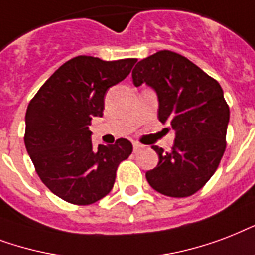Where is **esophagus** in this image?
I'll list each match as a JSON object with an SVG mask.
<instances>
[{"mask_svg": "<svg viewBox=\"0 0 255 255\" xmlns=\"http://www.w3.org/2000/svg\"><path fill=\"white\" fill-rule=\"evenodd\" d=\"M133 147H134V151H138L139 149H142V145L141 143H138V142H134Z\"/></svg>", "mask_w": 255, "mask_h": 255, "instance_id": "1", "label": "esophagus"}]
</instances>
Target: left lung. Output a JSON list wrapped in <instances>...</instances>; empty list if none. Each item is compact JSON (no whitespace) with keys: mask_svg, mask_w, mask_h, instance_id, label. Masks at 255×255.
Masks as SVG:
<instances>
[{"mask_svg":"<svg viewBox=\"0 0 255 255\" xmlns=\"http://www.w3.org/2000/svg\"><path fill=\"white\" fill-rule=\"evenodd\" d=\"M131 77L135 86L145 82L157 92L159 121L175 130L170 151L151 146L159 162L146 171L147 182L167 197L193 195L216 173L226 149L230 110L221 85L170 50L139 61Z\"/></svg>","mask_w":255,"mask_h":255,"instance_id":"8db88e82","label":"left lung"}]
</instances>
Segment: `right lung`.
<instances>
[{
  "mask_svg": "<svg viewBox=\"0 0 255 255\" xmlns=\"http://www.w3.org/2000/svg\"><path fill=\"white\" fill-rule=\"evenodd\" d=\"M135 58L102 61L74 57L53 73L29 102L25 146L49 190L73 205H90L110 193L131 142L94 147L89 126L102 117L108 89L125 80Z\"/></svg>",
  "mask_w": 255,
  "mask_h": 255,
  "instance_id": "right-lung-1",
  "label": "right lung"
}]
</instances>
